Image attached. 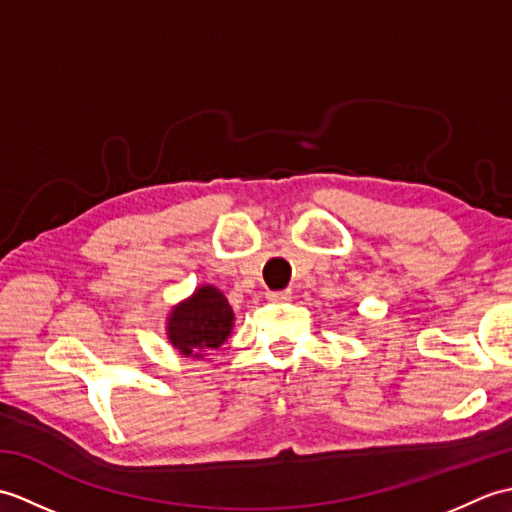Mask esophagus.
Masks as SVG:
<instances>
[{
    "instance_id": "34e87169",
    "label": "esophagus",
    "mask_w": 512,
    "mask_h": 512,
    "mask_svg": "<svg viewBox=\"0 0 512 512\" xmlns=\"http://www.w3.org/2000/svg\"><path fill=\"white\" fill-rule=\"evenodd\" d=\"M292 297V290H273L268 292L270 301H288Z\"/></svg>"
}]
</instances>
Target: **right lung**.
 I'll list each match as a JSON object with an SVG mask.
<instances>
[{
    "label": "right lung",
    "mask_w": 512,
    "mask_h": 512,
    "mask_svg": "<svg viewBox=\"0 0 512 512\" xmlns=\"http://www.w3.org/2000/svg\"><path fill=\"white\" fill-rule=\"evenodd\" d=\"M235 314L226 297L213 286H202L195 295L173 308L167 334L171 345L184 356L200 358L206 350H217L231 334Z\"/></svg>",
    "instance_id": "right-lung-1"
}]
</instances>
